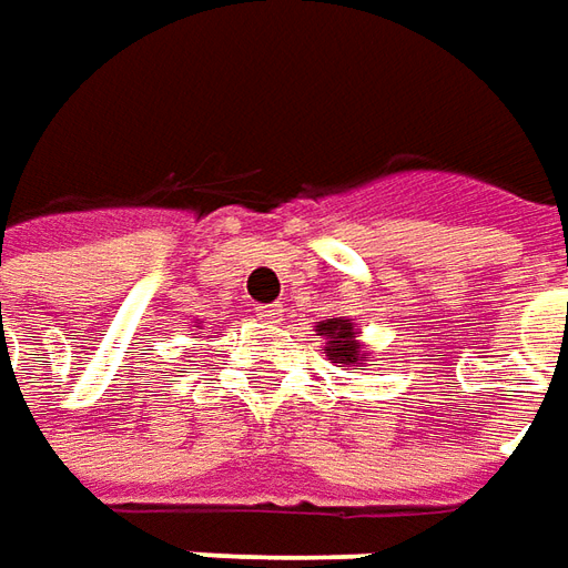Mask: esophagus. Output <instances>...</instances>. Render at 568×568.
I'll list each match as a JSON object with an SVG mask.
<instances>
[{
    "label": "esophagus",
    "instance_id": "esophagus-1",
    "mask_svg": "<svg viewBox=\"0 0 568 568\" xmlns=\"http://www.w3.org/2000/svg\"><path fill=\"white\" fill-rule=\"evenodd\" d=\"M255 316L261 322H267V325H280L283 322V307L280 304H271V307H258L255 310Z\"/></svg>",
    "mask_w": 568,
    "mask_h": 568
}]
</instances>
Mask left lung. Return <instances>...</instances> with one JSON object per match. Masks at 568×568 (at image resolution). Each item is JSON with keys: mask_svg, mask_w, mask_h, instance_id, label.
<instances>
[{"mask_svg": "<svg viewBox=\"0 0 568 568\" xmlns=\"http://www.w3.org/2000/svg\"><path fill=\"white\" fill-rule=\"evenodd\" d=\"M316 334L325 341V356L334 362L337 368L349 371V374H362L368 371L371 353L368 346L362 344V328L349 316H337V320L316 322Z\"/></svg>", "mask_w": 568, "mask_h": 568, "instance_id": "1", "label": "left lung"}]
</instances>
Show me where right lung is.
I'll list each match as a JSON object with an SVG mask.
<instances>
[{
    "instance_id": "obj_1",
    "label": "right lung",
    "mask_w": 568,
    "mask_h": 568,
    "mask_svg": "<svg viewBox=\"0 0 568 568\" xmlns=\"http://www.w3.org/2000/svg\"><path fill=\"white\" fill-rule=\"evenodd\" d=\"M194 328H200V325H194Z\"/></svg>"
}]
</instances>
